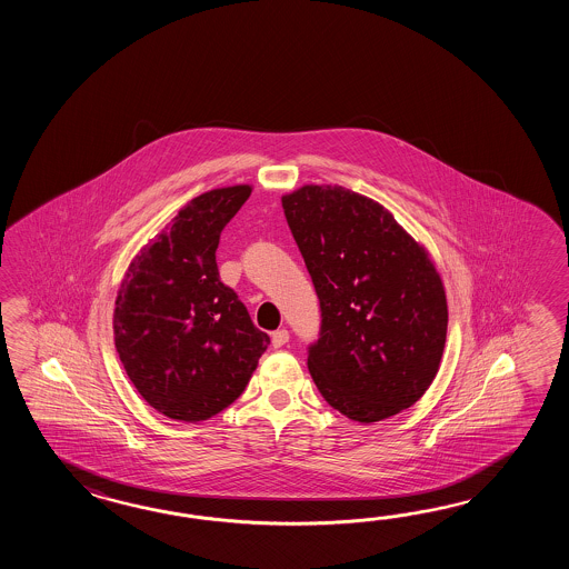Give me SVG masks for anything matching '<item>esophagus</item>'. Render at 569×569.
<instances>
[{"mask_svg": "<svg viewBox=\"0 0 569 569\" xmlns=\"http://www.w3.org/2000/svg\"><path fill=\"white\" fill-rule=\"evenodd\" d=\"M284 343H289V331L287 329H279L272 333V346L274 348H282Z\"/></svg>", "mask_w": 569, "mask_h": 569, "instance_id": "obj_1", "label": "esophagus"}]
</instances>
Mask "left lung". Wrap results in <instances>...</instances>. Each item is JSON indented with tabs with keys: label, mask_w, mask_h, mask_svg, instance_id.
Masks as SVG:
<instances>
[{
	"label": "left lung",
	"mask_w": 569,
	"mask_h": 569,
	"mask_svg": "<svg viewBox=\"0 0 569 569\" xmlns=\"http://www.w3.org/2000/svg\"><path fill=\"white\" fill-rule=\"evenodd\" d=\"M321 307L307 366L351 421L409 409L431 387L448 336L443 282L423 246L360 193L305 184L282 197Z\"/></svg>",
	"instance_id": "1"
}]
</instances>
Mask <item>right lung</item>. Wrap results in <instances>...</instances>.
Returning <instances> with one entry per match:
<instances>
[{
	"mask_svg": "<svg viewBox=\"0 0 569 569\" xmlns=\"http://www.w3.org/2000/svg\"><path fill=\"white\" fill-rule=\"evenodd\" d=\"M252 193L213 189L182 207L121 280L113 336L142 399L174 421H206L250 382L270 338L219 280V236Z\"/></svg>",
	"mask_w": 569,
	"mask_h": 569,
	"instance_id": "add662e5",
	"label": "right lung"
}]
</instances>
